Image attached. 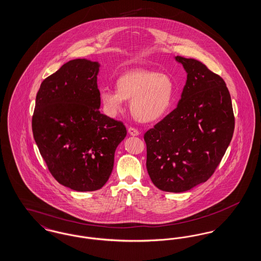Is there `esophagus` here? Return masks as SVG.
Listing matches in <instances>:
<instances>
[{
	"instance_id": "esophagus-1",
	"label": "esophagus",
	"mask_w": 261,
	"mask_h": 261,
	"mask_svg": "<svg viewBox=\"0 0 261 261\" xmlns=\"http://www.w3.org/2000/svg\"><path fill=\"white\" fill-rule=\"evenodd\" d=\"M128 133L131 135V136H138L139 135V131L135 129V128H133V127H130V128H128Z\"/></svg>"
}]
</instances>
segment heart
<instances>
[{"label":"heart","mask_w":261,"mask_h":261,"mask_svg":"<svg viewBox=\"0 0 261 261\" xmlns=\"http://www.w3.org/2000/svg\"><path fill=\"white\" fill-rule=\"evenodd\" d=\"M173 81L168 75L146 69H135L120 75L116 90L103 88L99 99L105 112L115 116L122 110L124 100H130L133 117L144 123L162 118L173 101Z\"/></svg>","instance_id":"b5f03b06"}]
</instances>
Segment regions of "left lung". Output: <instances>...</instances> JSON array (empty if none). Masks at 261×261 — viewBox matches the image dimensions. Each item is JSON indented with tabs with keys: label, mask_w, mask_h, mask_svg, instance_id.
Returning <instances> with one entry per match:
<instances>
[{
	"label": "left lung",
	"mask_w": 261,
	"mask_h": 261,
	"mask_svg": "<svg viewBox=\"0 0 261 261\" xmlns=\"http://www.w3.org/2000/svg\"><path fill=\"white\" fill-rule=\"evenodd\" d=\"M187 72L177 108L144 135L147 169L154 186L182 193L207 181L235 128L231 96L223 79L203 63L175 57Z\"/></svg>",
	"instance_id": "left-lung-1"
}]
</instances>
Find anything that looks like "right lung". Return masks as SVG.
Wrapping results in <instances>:
<instances>
[{"instance_id":"right-lung-1","label":"right lung","mask_w":261,"mask_h":261,"mask_svg":"<svg viewBox=\"0 0 261 261\" xmlns=\"http://www.w3.org/2000/svg\"><path fill=\"white\" fill-rule=\"evenodd\" d=\"M99 63L77 59L64 63L41 84L32 116L38 149L50 174L77 192L103 186L114 152L127 131L101 114L97 84Z\"/></svg>"}]
</instances>
